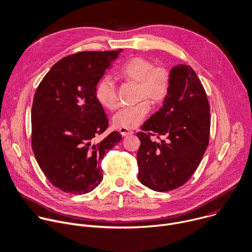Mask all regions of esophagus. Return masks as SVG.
Here are the masks:
<instances>
[{"mask_svg":"<svg viewBox=\"0 0 252 252\" xmlns=\"http://www.w3.org/2000/svg\"><path fill=\"white\" fill-rule=\"evenodd\" d=\"M119 132L121 133L122 136H129V135H132L133 134V131L130 130V129H126V128H120L119 129Z\"/></svg>","mask_w":252,"mask_h":252,"instance_id":"34e87169","label":"esophagus"}]
</instances>
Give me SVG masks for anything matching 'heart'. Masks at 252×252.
Masks as SVG:
<instances>
[{
	"label": "heart",
	"mask_w": 252,
	"mask_h": 252,
	"mask_svg": "<svg viewBox=\"0 0 252 252\" xmlns=\"http://www.w3.org/2000/svg\"><path fill=\"white\" fill-rule=\"evenodd\" d=\"M118 77L124 81L138 84V97L144 100L135 105L121 108L113 117L118 128L132 129L139 126L151 110L150 98L155 103L163 101L170 89V73L162 65L144 57L136 56L127 60L118 70ZM94 96L103 107L113 110L118 104V95L114 84L108 77L101 78L94 88Z\"/></svg>",
	"instance_id": "1"
}]
</instances>
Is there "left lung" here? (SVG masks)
Here are the masks:
<instances>
[{"label":"left lung","mask_w":252,"mask_h":252,"mask_svg":"<svg viewBox=\"0 0 252 252\" xmlns=\"http://www.w3.org/2000/svg\"><path fill=\"white\" fill-rule=\"evenodd\" d=\"M210 105L194 70L179 64L170 71V89L162 107L142 126L137 136L138 179L158 192L185 184L193 175L210 140ZM152 135L166 139L153 142Z\"/></svg>","instance_id":"1"}]
</instances>
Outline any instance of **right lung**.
Instances as JSON below:
<instances>
[{
    "instance_id": "right-lung-1",
    "label": "right lung",
    "mask_w": 252,
    "mask_h": 252,
    "mask_svg": "<svg viewBox=\"0 0 252 252\" xmlns=\"http://www.w3.org/2000/svg\"><path fill=\"white\" fill-rule=\"evenodd\" d=\"M122 49L83 51L62 58L36 89L32 109V146L51 184L71 194L93 191L101 182L100 162L120 142L108 127L94 88Z\"/></svg>"
}]
</instances>
